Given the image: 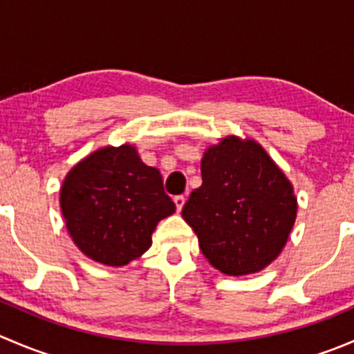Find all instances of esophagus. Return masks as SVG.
I'll return each mask as SVG.
<instances>
[{"mask_svg": "<svg viewBox=\"0 0 354 354\" xmlns=\"http://www.w3.org/2000/svg\"><path fill=\"white\" fill-rule=\"evenodd\" d=\"M185 202H187V198H185L183 195H176V197H174V203H176V209H178V210L183 209Z\"/></svg>", "mask_w": 354, "mask_h": 354, "instance_id": "1", "label": "esophagus"}]
</instances>
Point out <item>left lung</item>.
<instances>
[{
    "mask_svg": "<svg viewBox=\"0 0 354 354\" xmlns=\"http://www.w3.org/2000/svg\"><path fill=\"white\" fill-rule=\"evenodd\" d=\"M202 187L181 216L210 266L227 276L266 269L286 245L296 219L292 185L255 140L223 138L203 152Z\"/></svg>",
    "mask_w": 354,
    "mask_h": 354,
    "instance_id": "1",
    "label": "left lung"
}]
</instances>
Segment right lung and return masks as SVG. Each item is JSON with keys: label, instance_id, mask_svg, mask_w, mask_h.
Instances as JSON below:
<instances>
[{"label": "right lung", "instance_id": "right-lung-1", "mask_svg": "<svg viewBox=\"0 0 354 354\" xmlns=\"http://www.w3.org/2000/svg\"><path fill=\"white\" fill-rule=\"evenodd\" d=\"M66 230L84 255L127 266L152 245L157 223L176 210L159 169L130 144L102 147L75 164L59 192Z\"/></svg>", "mask_w": 354, "mask_h": 354}]
</instances>
